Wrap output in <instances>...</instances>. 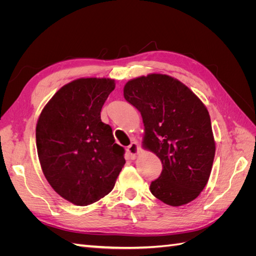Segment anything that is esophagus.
Returning <instances> with one entry per match:
<instances>
[{
	"label": "esophagus",
	"mask_w": 256,
	"mask_h": 256,
	"mask_svg": "<svg viewBox=\"0 0 256 256\" xmlns=\"http://www.w3.org/2000/svg\"><path fill=\"white\" fill-rule=\"evenodd\" d=\"M127 152H128L131 159H136L138 156V154H140V152H141V147L136 142H134V143H131L128 146Z\"/></svg>",
	"instance_id": "obj_1"
}]
</instances>
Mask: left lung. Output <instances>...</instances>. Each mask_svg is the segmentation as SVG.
Here are the masks:
<instances>
[{
    "mask_svg": "<svg viewBox=\"0 0 256 256\" xmlns=\"http://www.w3.org/2000/svg\"><path fill=\"white\" fill-rule=\"evenodd\" d=\"M124 97L142 115L143 147L164 166L150 184L152 196L174 207L190 203L207 184L216 152L207 108L184 83L162 74L129 80Z\"/></svg>",
    "mask_w": 256,
    "mask_h": 256,
    "instance_id": "8db88e82",
    "label": "left lung"
}]
</instances>
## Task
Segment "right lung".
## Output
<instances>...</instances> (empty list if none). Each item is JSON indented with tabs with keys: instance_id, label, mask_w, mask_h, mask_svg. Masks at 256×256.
I'll return each mask as SVG.
<instances>
[{
	"instance_id": "right-lung-1",
	"label": "right lung",
	"mask_w": 256,
	"mask_h": 256,
	"mask_svg": "<svg viewBox=\"0 0 256 256\" xmlns=\"http://www.w3.org/2000/svg\"><path fill=\"white\" fill-rule=\"evenodd\" d=\"M115 88L109 78H80L60 88L36 125V146L46 180L58 196L86 206L113 189L125 150L102 122V108Z\"/></svg>"
}]
</instances>
